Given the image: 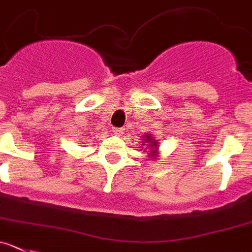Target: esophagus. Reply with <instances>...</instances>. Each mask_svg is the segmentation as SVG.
Instances as JSON below:
<instances>
[{"instance_id":"34e87169","label":"esophagus","mask_w":252,"mask_h":252,"mask_svg":"<svg viewBox=\"0 0 252 252\" xmlns=\"http://www.w3.org/2000/svg\"><path fill=\"white\" fill-rule=\"evenodd\" d=\"M113 133L119 137V135H122V134L124 133V129L123 128H113Z\"/></svg>"}]
</instances>
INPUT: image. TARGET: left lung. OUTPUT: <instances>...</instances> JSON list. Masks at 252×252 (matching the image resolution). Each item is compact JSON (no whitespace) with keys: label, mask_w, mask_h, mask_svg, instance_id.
Listing matches in <instances>:
<instances>
[{"label":"left lung","mask_w":252,"mask_h":252,"mask_svg":"<svg viewBox=\"0 0 252 252\" xmlns=\"http://www.w3.org/2000/svg\"><path fill=\"white\" fill-rule=\"evenodd\" d=\"M143 140H144V143H147V148L144 150L149 149L148 154H149L150 158L158 159V157H157V154H158V140H155L152 134H145Z\"/></svg>","instance_id":"obj_1"}]
</instances>
